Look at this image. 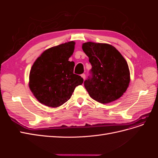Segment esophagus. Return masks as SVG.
I'll list each match as a JSON object with an SVG mask.
<instances>
[{"instance_id":"1","label":"esophagus","mask_w":158,"mask_h":158,"mask_svg":"<svg viewBox=\"0 0 158 158\" xmlns=\"http://www.w3.org/2000/svg\"><path fill=\"white\" fill-rule=\"evenodd\" d=\"M81 77H82L84 80H85V74H81Z\"/></svg>"}]
</instances>
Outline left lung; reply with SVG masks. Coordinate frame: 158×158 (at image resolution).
<instances>
[{"mask_svg":"<svg viewBox=\"0 0 158 158\" xmlns=\"http://www.w3.org/2000/svg\"><path fill=\"white\" fill-rule=\"evenodd\" d=\"M82 49L92 66V77L84 82L89 96L103 104L120 98L131 81L127 62L120 52L111 45L91 41L84 43Z\"/></svg>","mask_w":158,"mask_h":158,"instance_id":"1","label":"left lung"}]
</instances>
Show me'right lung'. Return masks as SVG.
I'll return each instance as SVG.
<instances>
[{
	"label": "right lung",
	"instance_id": "add662e5",
	"mask_svg": "<svg viewBox=\"0 0 158 158\" xmlns=\"http://www.w3.org/2000/svg\"><path fill=\"white\" fill-rule=\"evenodd\" d=\"M72 41L44 51L30 70L29 88L41 104L58 107L70 99L83 78L73 73L74 63L69 61L74 50Z\"/></svg>",
	"mask_w": 158,
	"mask_h": 158
}]
</instances>
